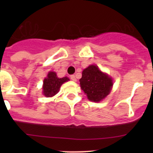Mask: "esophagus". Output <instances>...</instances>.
<instances>
[{
  "label": "esophagus",
  "mask_w": 153,
  "mask_h": 153,
  "mask_svg": "<svg viewBox=\"0 0 153 153\" xmlns=\"http://www.w3.org/2000/svg\"><path fill=\"white\" fill-rule=\"evenodd\" d=\"M70 79H72L73 81H76V76L74 75L70 76Z\"/></svg>",
  "instance_id": "esophagus-1"
}]
</instances>
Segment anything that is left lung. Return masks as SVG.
<instances>
[{"mask_svg":"<svg viewBox=\"0 0 153 153\" xmlns=\"http://www.w3.org/2000/svg\"><path fill=\"white\" fill-rule=\"evenodd\" d=\"M79 84L89 100L100 102L109 95L113 83L112 78L102 73L97 66L90 65L83 70Z\"/></svg>","mask_w":153,"mask_h":153,"instance_id":"obj_1","label":"left lung"}]
</instances>
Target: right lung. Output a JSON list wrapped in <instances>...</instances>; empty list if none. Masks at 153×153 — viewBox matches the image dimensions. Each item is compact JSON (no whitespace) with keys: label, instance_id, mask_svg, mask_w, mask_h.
I'll use <instances>...</instances> for the list:
<instances>
[{"label":"right lung","instance_id":"1","mask_svg":"<svg viewBox=\"0 0 153 153\" xmlns=\"http://www.w3.org/2000/svg\"><path fill=\"white\" fill-rule=\"evenodd\" d=\"M69 80V78L65 76L63 78L57 77L55 72L48 73L47 76L44 79L43 84V94L47 97H52L60 90V86L63 83Z\"/></svg>","mask_w":153,"mask_h":153}]
</instances>
